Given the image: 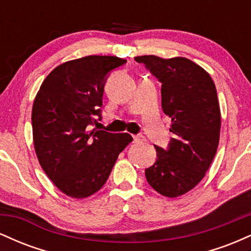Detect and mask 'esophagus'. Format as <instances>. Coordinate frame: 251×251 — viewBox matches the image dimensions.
I'll use <instances>...</instances> for the list:
<instances>
[{"label":"esophagus","mask_w":251,"mask_h":251,"mask_svg":"<svg viewBox=\"0 0 251 251\" xmlns=\"http://www.w3.org/2000/svg\"><path fill=\"white\" fill-rule=\"evenodd\" d=\"M133 142H134V143H142V142H145V137H144V135H140V134L133 135Z\"/></svg>","instance_id":"1"}]
</instances>
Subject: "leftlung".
<instances>
[{"instance_id": "1", "label": "left lung", "mask_w": 251, "mask_h": 251, "mask_svg": "<svg viewBox=\"0 0 251 251\" xmlns=\"http://www.w3.org/2000/svg\"><path fill=\"white\" fill-rule=\"evenodd\" d=\"M162 82V107L171 118L168 150L154 146L155 163L145 170L158 194L179 197L203 179L214 160L221 132V109L214 80L186 57L135 56Z\"/></svg>"}]
</instances>
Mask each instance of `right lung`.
I'll use <instances>...</instances> for the list:
<instances>
[{"mask_svg":"<svg viewBox=\"0 0 251 251\" xmlns=\"http://www.w3.org/2000/svg\"><path fill=\"white\" fill-rule=\"evenodd\" d=\"M125 62L107 55L63 62L43 80L34 100L31 126L37 159L54 185L72 198L99 191L118 155L133 140L128 133L87 128L101 117L106 75Z\"/></svg>","mask_w":251,"mask_h":251,"instance_id":"add662e5","label":"right lung"}]
</instances>
